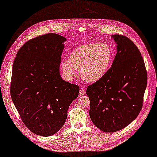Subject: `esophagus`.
<instances>
[{
  "label": "esophagus",
  "mask_w": 157,
  "mask_h": 157,
  "mask_svg": "<svg viewBox=\"0 0 157 157\" xmlns=\"http://www.w3.org/2000/svg\"><path fill=\"white\" fill-rule=\"evenodd\" d=\"M79 94L80 95V96L85 95V89L84 88V87H81L80 89H79Z\"/></svg>",
  "instance_id": "esophagus-1"
}]
</instances>
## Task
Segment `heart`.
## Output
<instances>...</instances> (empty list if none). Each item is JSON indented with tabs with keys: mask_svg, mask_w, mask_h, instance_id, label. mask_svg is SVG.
Here are the masks:
<instances>
[{
	"mask_svg": "<svg viewBox=\"0 0 157 157\" xmlns=\"http://www.w3.org/2000/svg\"><path fill=\"white\" fill-rule=\"evenodd\" d=\"M113 52L104 42L86 44L74 49L68 60H63L61 68L64 75L71 79L75 76V70L86 82H95L105 75L111 65Z\"/></svg>",
	"mask_w": 157,
	"mask_h": 157,
	"instance_id": "1",
	"label": "heart"
}]
</instances>
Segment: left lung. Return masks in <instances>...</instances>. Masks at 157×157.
I'll return each instance as SVG.
<instances>
[{
    "label": "left lung",
    "mask_w": 157,
    "mask_h": 157,
    "mask_svg": "<svg viewBox=\"0 0 157 157\" xmlns=\"http://www.w3.org/2000/svg\"><path fill=\"white\" fill-rule=\"evenodd\" d=\"M112 37L117 44V53L111 67L86 92L91 120L106 132L122 130L137 118L147 84L145 65L138 48L123 35Z\"/></svg>",
    "instance_id": "obj_1"
}]
</instances>
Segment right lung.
I'll return each instance as SVG.
<instances>
[{"mask_svg":"<svg viewBox=\"0 0 157 157\" xmlns=\"http://www.w3.org/2000/svg\"><path fill=\"white\" fill-rule=\"evenodd\" d=\"M65 37L49 33L27 41L13 63L10 95L22 122L34 134L54 135L78 97V85L65 82L59 67Z\"/></svg>","mask_w":157,"mask_h":157,"instance_id":"right-lung-1","label":"right lung"}]
</instances>
